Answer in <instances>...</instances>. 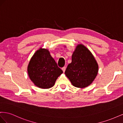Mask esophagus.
Wrapping results in <instances>:
<instances>
[{
	"instance_id": "esophagus-1",
	"label": "esophagus",
	"mask_w": 123,
	"mask_h": 123,
	"mask_svg": "<svg viewBox=\"0 0 123 123\" xmlns=\"http://www.w3.org/2000/svg\"><path fill=\"white\" fill-rule=\"evenodd\" d=\"M66 69V67H62V71H63V72H64L65 71Z\"/></svg>"
}]
</instances>
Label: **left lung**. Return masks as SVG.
<instances>
[{
    "label": "left lung",
    "instance_id": "obj_1",
    "mask_svg": "<svg viewBox=\"0 0 123 123\" xmlns=\"http://www.w3.org/2000/svg\"><path fill=\"white\" fill-rule=\"evenodd\" d=\"M98 66L93 56L83 44L78 45L72 56V62L65 74L74 87L85 88L90 85L98 74Z\"/></svg>",
    "mask_w": 123,
    "mask_h": 123
}]
</instances>
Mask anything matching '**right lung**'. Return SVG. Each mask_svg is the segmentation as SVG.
Instances as JSON below:
<instances>
[{"label": "right lung", "mask_w": 123, "mask_h": 123, "mask_svg": "<svg viewBox=\"0 0 123 123\" xmlns=\"http://www.w3.org/2000/svg\"><path fill=\"white\" fill-rule=\"evenodd\" d=\"M62 72L49 51L42 48L33 55L28 67L30 79L37 87L42 89L52 87Z\"/></svg>", "instance_id": "1"}]
</instances>
